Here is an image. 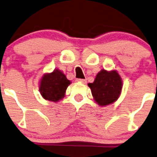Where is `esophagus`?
I'll return each mask as SVG.
<instances>
[{
	"label": "esophagus",
	"mask_w": 157,
	"mask_h": 157,
	"mask_svg": "<svg viewBox=\"0 0 157 157\" xmlns=\"http://www.w3.org/2000/svg\"><path fill=\"white\" fill-rule=\"evenodd\" d=\"M76 81H80V82H82L84 84L86 83V80L85 79H76Z\"/></svg>",
	"instance_id": "1"
}]
</instances>
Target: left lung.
Instances as JSON below:
<instances>
[{
  "label": "left lung",
  "mask_w": 157,
  "mask_h": 157,
  "mask_svg": "<svg viewBox=\"0 0 157 157\" xmlns=\"http://www.w3.org/2000/svg\"><path fill=\"white\" fill-rule=\"evenodd\" d=\"M89 88L95 101L101 106L110 105L117 101L122 89V80L116 70L102 69L97 73L93 83H89Z\"/></svg>",
  "instance_id": "left-lung-1"
}]
</instances>
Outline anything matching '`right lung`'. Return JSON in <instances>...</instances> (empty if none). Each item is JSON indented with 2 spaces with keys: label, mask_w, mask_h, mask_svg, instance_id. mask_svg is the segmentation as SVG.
Listing matches in <instances>:
<instances>
[{
  "label": "right lung",
  "mask_w": 157,
  "mask_h": 157,
  "mask_svg": "<svg viewBox=\"0 0 157 157\" xmlns=\"http://www.w3.org/2000/svg\"><path fill=\"white\" fill-rule=\"evenodd\" d=\"M70 84L71 81L61 71L55 69L51 73H46L42 76L39 91L44 99L57 102L64 97L67 88Z\"/></svg>",
  "instance_id": "add662e5"
}]
</instances>
